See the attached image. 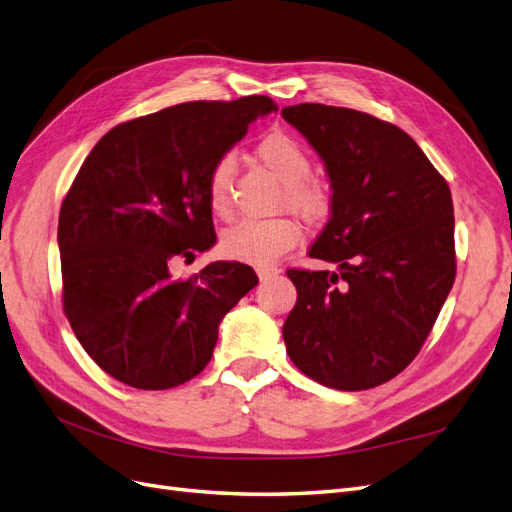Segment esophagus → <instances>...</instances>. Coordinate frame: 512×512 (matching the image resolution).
<instances>
[{
  "mask_svg": "<svg viewBox=\"0 0 512 512\" xmlns=\"http://www.w3.org/2000/svg\"><path fill=\"white\" fill-rule=\"evenodd\" d=\"M278 274H280L278 268H257V276H259L261 282H268L270 278H274Z\"/></svg>",
  "mask_w": 512,
  "mask_h": 512,
  "instance_id": "obj_1",
  "label": "esophagus"
}]
</instances>
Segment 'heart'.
Returning a JSON list of instances; mask_svg holds the SVG:
<instances>
[{
  "label": "heart",
  "mask_w": 512,
  "mask_h": 512,
  "mask_svg": "<svg viewBox=\"0 0 512 512\" xmlns=\"http://www.w3.org/2000/svg\"><path fill=\"white\" fill-rule=\"evenodd\" d=\"M257 158L285 183L280 208H289L308 223L325 221L333 206L329 183L312 177V160L306 147L287 132H270L255 149ZM236 160L223 154L215 160L206 177V202L213 215L225 219L232 208V175ZM299 242V227L287 217L242 219L221 236V253L230 259L270 266Z\"/></svg>",
  "instance_id": "obj_1"
}]
</instances>
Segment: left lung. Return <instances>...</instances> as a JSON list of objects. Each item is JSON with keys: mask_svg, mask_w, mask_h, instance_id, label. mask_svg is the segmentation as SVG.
Wrapping results in <instances>:
<instances>
[{"mask_svg": "<svg viewBox=\"0 0 512 512\" xmlns=\"http://www.w3.org/2000/svg\"><path fill=\"white\" fill-rule=\"evenodd\" d=\"M323 158L331 219L310 257L337 270H287L297 304L282 337L295 367L335 390H369L422 350L456 280L449 185L405 130L369 113L282 109Z\"/></svg>", "mask_w": 512, "mask_h": 512, "instance_id": "1", "label": "left lung"}]
</instances>
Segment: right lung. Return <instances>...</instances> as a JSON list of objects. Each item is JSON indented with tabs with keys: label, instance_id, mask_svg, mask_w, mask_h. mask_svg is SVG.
Here are the masks:
<instances>
[{
	"label": "right lung",
	"instance_id": "1",
	"mask_svg": "<svg viewBox=\"0 0 512 512\" xmlns=\"http://www.w3.org/2000/svg\"><path fill=\"white\" fill-rule=\"evenodd\" d=\"M270 97L192 101L111 128L61 204L63 310L105 373L139 390L175 388L211 361L221 318L257 282L251 266L208 263L175 278L170 263L215 244L206 177Z\"/></svg>",
	"mask_w": 512,
	"mask_h": 512
}]
</instances>
